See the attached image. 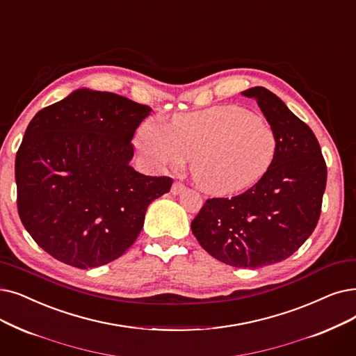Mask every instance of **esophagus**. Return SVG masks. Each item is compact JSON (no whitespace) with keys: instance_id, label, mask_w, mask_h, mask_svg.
Here are the masks:
<instances>
[{"instance_id":"34e87169","label":"esophagus","mask_w":356,"mask_h":356,"mask_svg":"<svg viewBox=\"0 0 356 356\" xmlns=\"http://www.w3.org/2000/svg\"><path fill=\"white\" fill-rule=\"evenodd\" d=\"M184 189H186V186H184V184H183L181 181H175L173 186H172V193H173V195H179V193H181Z\"/></svg>"}]
</instances>
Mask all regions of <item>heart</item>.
<instances>
[{
  "label": "heart",
  "instance_id": "obj_1",
  "mask_svg": "<svg viewBox=\"0 0 356 356\" xmlns=\"http://www.w3.org/2000/svg\"><path fill=\"white\" fill-rule=\"evenodd\" d=\"M138 148L154 165L177 168L191 160L192 177L213 195L252 186L269 168L276 138L268 123L237 106L179 115L172 125L145 123Z\"/></svg>",
  "mask_w": 356,
  "mask_h": 356
}]
</instances>
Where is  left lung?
<instances>
[{
    "label": "left lung",
    "mask_w": 356,
    "mask_h": 356,
    "mask_svg": "<svg viewBox=\"0 0 356 356\" xmlns=\"http://www.w3.org/2000/svg\"><path fill=\"white\" fill-rule=\"evenodd\" d=\"M243 95L257 102L276 138L273 160L241 195L211 197L192 221V233L215 259L254 269L288 259L314 231L327 167L310 127L265 87Z\"/></svg>",
    "instance_id": "8db88e82"
}]
</instances>
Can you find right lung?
Listing matches in <instances>:
<instances>
[{"mask_svg":"<svg viewBox=\"0 0 356 356\" xmlns=\"http://www.w3.org/2000/svg\"><path fill=\"white\" fill-rule=\"evenodd\" d=\"M149 112L115 92L83 88L30 120L15 156L17 209L46 253L88 269L134 244L148 205L173 183L129 165L131 141Z\"/></svg>","mask_w":356,"mask_h":356,"instance_id":"add662e5","label":"right lung"}]
</instances>
